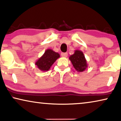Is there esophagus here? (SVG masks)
I'll return each mask as SVG.
<instances>
[{
  "label": "esophagus",
  "mask_w": 121,
  "mask_h": 121,
  "mask_svg": "<svg viewBox=\"0 0 121 121\" xmlns=\"http://www.w3.org/2000/svg\"><path fill=\"white\" fill-rule=\"evenodd\" d=\"M61 55H62V57H67L68 56V53H61Z\"/></svg>",
  "instance_id": "1"
}]
</instances>
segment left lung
Listing matches in <instances>:
<instances>
[{
    "mask_svg": "<svg viewBox=\"0 0 121 121\" xmlns=\"http://www.w3.org/2000/svg\"><path fill=\"white\" fill-rule=\"evenodd\" d=\"M74 68L78 72H82L87 68L86 59L83 52L80 50H75L74 53L69 58Z\"/></svg>",
    "mask_w": 121,
    "mask_h": 121,
    "instance_id": "obj_1",
    "label": "left lung"
}]
</instances>
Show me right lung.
Masks as SVG:
<instances>
[{"label":"right lung","mask_w":121,"mask_h":121,"mask_svg":"<svg viewBox=\"0 0 121 121\" xmlns=\"http://www.w3.org/2000/svg\"><path fill=\"white\" fill-rule=\"evenodd\" d=\"M60 57L58 53L54 52L51 49H46L44 54L35 62L38 68L43 72L49 70L53 64Z\"/></svg>","instance_id":"add662e5"}]
</instances>
